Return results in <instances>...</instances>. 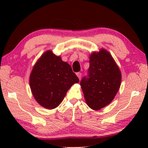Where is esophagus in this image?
Returning <instances> with one entry per match:
<instances>
[{
  "instance_id": "obj_1",
  "label": "esophagus",
  "mask_w": 148,
  "mask_h": 148,
  "mask_svg": "<svg viewBox=\"0 0 148 148\" xmlns=\"http://www.w3.org/2000/svg\"><path fill=\"white\" fill-rule=\"evenodd\" d=\"M76 75H77V77L80 79L81 77H82V73H81L80 72H78V73H77Z\"/></svg>"
}]
</instances>
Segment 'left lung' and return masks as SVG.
Wrapping results in <instances>:
<instances>
[{
    "mask_svg": "<svg viewBox=\"0 0 148 148\" xmlns=\"http://www.w3.org/2000/svg\"><path fill=\"white\" fill-rule=\"evenodd\" d=\"M88 74L80 83L85 100L92 110H100L112 102L120 88V69L110 52L101 48L90 55Z\"/></svg>",
    "mask_w": 148,
    "mask_h": 148,
    "instance_id": "1",
    "label": "left lung"
}]
</instances>
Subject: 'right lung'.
<instances>
[{
  "label": "right lung",
  "mask_w": 148,
  "mask_h": 148,
  "mask_svg": "<svg viewBox=\"0 0 148 148\" xmlns=\"http://www.w3.org/2000/svg\"><path fill=\"white\" fill-rule=\"evenodd\" d=\"M79 80L71 66L52 50H47L34 64L29 76L34 98L44 108L59 106L71 87Z\"/></svg>",
  "instance_id": "1"
}]
</instances>
